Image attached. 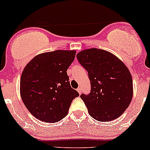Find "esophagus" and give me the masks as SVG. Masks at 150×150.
Segmentation results:
<instances>
[{
  "label": "esophagus",
  "instance_id": "obj_1",
  "mask_svg": "<svg viewBox=\"0 0 150 150\" xmlns=\"http://www.w3.org/2000/svg\"><path fill=\"white\" fill-rule=\"evenodd\" d=\"M77 91L78 92V93H79L80 95L81 94V92H82V89L81 87H78V89H77Z\"/></svg>",
  "mask_w": 150,
  "mask_h": 150
}]
</instances>
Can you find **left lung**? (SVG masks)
<instances>
[{
	"label": "left lung",
	"instance_id": "left-lung-1",
	"mask_svg": "<svg viewBox=\"0 0 150 150\" xmlns=\"http://www.w3.org/2000/svg\"><path fill=\"white\" fill-rule=\"evenodd\" d=\"M76 56L90 80V93L82 94L81 98L91 117L101 122L120 117L133 96L132 75L127 66L112 53L100 49L82 50Z\"/></svg>",
	"mask_w": 150,
	"mask_h": 150
}]
</instances>
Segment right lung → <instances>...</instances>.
Listing matches in <instances>:
<instances>
[{
    "mask_svg": "<svg viewBox=\"0 0 150 150\" xmlns=\"http://www.w3.org/2000/svg\"><path fill=\"white\" fill-rule=\"evenodd\" d=\"M75 50H56L36 55L23 69L20 93L25 107L34 117L47 123L61 121L71 103L79 96L69 81L67 71Z\"/></svg>",
    "mask_w": 150,
    "mask_h": 150,
    "instance_id": "right-lung-1",
    "label": "right lung"
}]
</instances>
